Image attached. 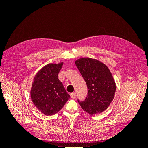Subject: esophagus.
<instances>
[{"instance_id":"34e87169","label":"esophagus","mask_w":148,"mask_h":148,"mask_svg":"<svg viewBox=\"0 0 148 148\" xmlns=\"http://www.w3.org/2000/svg\"><path fill=\"white\" fill-rule=\"evenodd\" d=\"M70 96H71V97L72 98V99H75V98H76V93H75V92L71 93Z\"/></svg>"}]
</instances>
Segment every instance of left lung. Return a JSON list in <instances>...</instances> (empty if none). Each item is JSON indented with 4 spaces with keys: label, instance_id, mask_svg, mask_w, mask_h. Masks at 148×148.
Wrapping results in <instances>:
<instances>
[{
    "label": "left lung",
    "instance_id": "1",
    "mask_svg": "<svg viewBox=\"0 0 148 148\" xmlns=\"http://www.w3.org/2000/svg\"><path fill=\"white\" fill-rule=\"evenodd\" d=\"M86 83L88 96L79 104L90 115L106 110L113 101L116 84L110 70L104 63L95 59L83 57L75 62Z\"/></svg>",
    "mask_w": 148,
    "mask_h": 148
}]
</instances>
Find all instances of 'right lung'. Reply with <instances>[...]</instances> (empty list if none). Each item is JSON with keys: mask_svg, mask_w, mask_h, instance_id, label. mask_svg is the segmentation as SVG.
I'll list each match as a JSON object with an SVG mask.
<instances>
[{"mask_svg": "<svg viewBox=\"0 0 148 148\" xmlns=\"http://www.w3.org/2000/svg\"><path fill=\"white\" fill-rule=\"evenodd\" d=\"M64 64H48L34 76L30 96L36 107L47 116L54 115L64 106L70 98L58 74Z\"/></svg>", "mask_w": 148, "mask_h": 148, "instance_id": "1", "label": "right lung"}]
</instances>
